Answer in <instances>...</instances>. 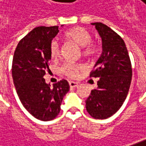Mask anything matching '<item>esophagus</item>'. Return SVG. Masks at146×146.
Segmentation results:
<instances>
[{
	"label": "esophagus",
	"mask_w": 146,
	"mask_h": 146,
	"mask_svg": "<svg viewBox=\"0 0 146 146\" xmlns=\"http://www.w3.org/2000/svg\"><path fill=\"white\" fill-rule=\"evenodd\" d=\"M78 85H79L78 82H69V86L70 87H77Z\"/></svg>",
	"instance_id": "obj_1"
}]
</instances>
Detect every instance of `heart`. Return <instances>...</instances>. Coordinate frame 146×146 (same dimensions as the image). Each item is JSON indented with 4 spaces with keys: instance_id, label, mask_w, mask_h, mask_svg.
<instances>
[{
    "instance_id": "heart-1",
    "label": "heart",
    "mask_w": 146,
    "mask_h": 146,
    "mask_svg": "<svg viewBox=\"0 0 146 146\" xmlns=\"http://www.w3.org/2000/svg\"><path fill=\"white\" fill-rule=\"evenodd\" d=\"M64 37L67 41H73V43L79 46L82 49V54L87 58H93L98 54V44L92 41L91 33L82 27H75L69 29L64 33ZM50 54L52 58H57L60 55V46L55 40L51 41L50 44ZM83 67L80 64H74L65 63L61 67V72L71 78L78 77L79 73L82 71Z\"/></svg>"
}]
</instances>
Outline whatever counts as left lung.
<instances>
[{
    "mask_svg": "<svg viewBox=\"0 0 146 146\" xmlns=\"http://www.w3.org/2000/svg\"><path fill=\"white\" fill-rule=\"evenodd\" d=\"M102 39V54L90 78H99L98 87L86 100L88 113L96 119L111 117L123 104L132 76L130 57L123 38L102 23H93Z\"/></svg>",
    "mask_w": 146,
    "mask_h": 146,
    "instance_id": "1",
    "label": "left lung"
}]
</instances>
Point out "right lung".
I'll return each mask as SVG.
<instances>
[{
    "label": "right lung",
    "mask_w": 146,
    "mask_h": 146,
    "mask_svg": "<svg viewBox=\"0 0 146 146\" xmlns=\"http://www.w3.org/2000/svg\"><path fill=\"white\" fill-rule=\"evenodd\" d=\"M59 26L37 27L21 39L12 62V78L23 107L36 118L50 121L60 112L64 96L69 85L63 79L53 87L46 83L44 75L49 69L50 44Z\"/></svg>",
    "instance_id": "obj_1"
}]
</instances>
